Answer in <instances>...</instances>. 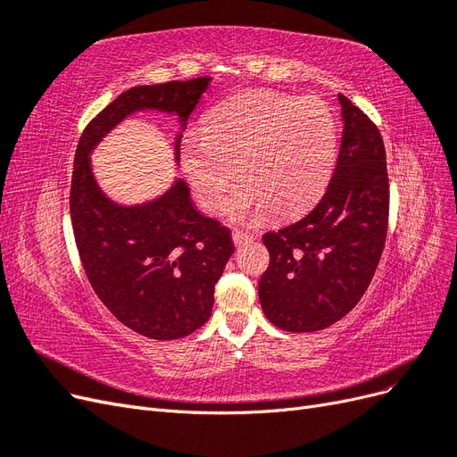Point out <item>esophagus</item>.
Instances as JSON below:
<instances>
[{
	"label": "esophagus",
	"instance_id": "obj_1",
	"mask_svg": "<svg viewBox=\"0 0 457 457\" xmlns=\"http://www.w3.org/2000/svg\"><path fill=\"white\" fill-rule=\"evenodd\" d=\"M232 242L237 247L244 245V244H250L253 242V234H247V232H242V230H234L232 232Z\"/></svg>",
	"mask_w": 457,
	"mask_h": 457
}]
</instances>
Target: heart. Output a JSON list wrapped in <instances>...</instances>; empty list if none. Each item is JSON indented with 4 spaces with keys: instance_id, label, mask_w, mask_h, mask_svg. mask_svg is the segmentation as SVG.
I'll use <instances>...</instances> for the list:
<instances>
[{
    "instance_id": "b5f03b06",
    "label": "heart",
    "mask_w": 457,
    "mask_h": 457,
    "mask_svg": "<svg viewBox=\"0 0 457 457\" xmlns=\"http://www.w3.org/2000/svg\"><path fill=\"white\" fill-rule=\"evenodd\" d=\"M337 156V126L326 103L250 89L217 104L204 135L181 143V168L207 213L223 212L238 173L242 185L228 213L252 223L303 213L320 198ZM237 171L234 172L233 170Z\"/></svg>"
}]
</instances>
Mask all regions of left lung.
Listing matches in <instances>:
<instances>
[{
  "label": "left lung",
  "mask_w": 457,
  "mask_h": 457,
  "mask_svg": "<svg viewBox=\"0 0 457 457\" xmlns=\"http://www.w3.org/2000/svg\"><path fill=\"white\" fill-rule=\"evenodd\" d=\"M341 148L326 195L312 212L262 244L270 262L259 280L261 309L286 331L331 326L368 289L389 220V177L379 129L347 96L337 95Z\"/></svg>",
  "instance_id": "1"
}]
</instances>
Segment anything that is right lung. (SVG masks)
<instances>
[{
  "instance_id": "1",
  "label": "right lung",
  "mask_w": 457,
  "mask_h": 457,
  "mask_svg": "<svg viewBox=\"0 0 457 457\" xmlns=\"http://www.w3.org/2000/svg\"><path fill=\"white\" fill-rule=\"evenodd\" d=\"M210 86L212 78H196L123 91L91 120L76 148L71 217L81 265L104 307L150 339L185 337L207 322L215 284L234 253L230 230L196 210L179 177L152 200H112L96 183L91 154L123 120L163 112L179 121V163L187 120Z\"/></svg>"
}]
</instances>
